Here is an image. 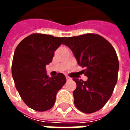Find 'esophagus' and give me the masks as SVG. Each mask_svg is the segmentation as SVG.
Listing matches in <instances>:
<instances>
[{"label": "esophagus", "mask_w": 130, "mask_h": 130, "mask_svg": "<svg viewBox=\"0 0 130 130\" xmlns=\"http://www.w3.org/2000/svg\"><path fill=\"white\" fill-rule=\"evenodd\" d=\"M66 79H67V80H70V79H71V77H70V76H66Z\"/></svg>", "instance_id": "1"}]
</instances>
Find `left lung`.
Masks as SVG:
<instances>
[{"label":"left lung","mask_w":130,"mask_h":130,"mask_svg":"<svg viewBox=\"0 0 130 130\" xmlns=\"http://www.w3.org/2000/svg\"><path fill=\"white\" fill-rule=\"evenodd\" d=\"M64 44L73 52L83 68L86 82L74 79V104L86 113L103 107L111 98L118 79L119 62L113 46L104 37L93 33L68 37Z\"/></svg>","instance_id":"1"}]
</instances>
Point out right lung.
Here are the masks:
<instances>
[{"mask_svg":"<svg viewBox=\"0 0 130 130\" xmlns=\"http://www.w3.org/2000/svg\"><path fill=\"white\" fill-rule=\"evenodd\" d=\"M65 39L34 33L24 38L14 51L12 74L16 88L24 103L37 111L53 107L58 91L66 82L63 74L48 77L46 73V65Z\"/></svg>","mask_w":130,"mask_h":130,"instance_id":"obj_1","label":"right lung"}]
</instances>
